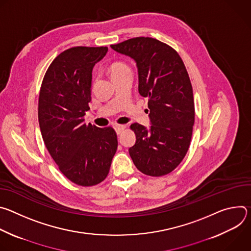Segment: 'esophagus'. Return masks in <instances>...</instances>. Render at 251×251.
<instances>
[{"label": "esophagus", "mask_w": 251, "mask_h": 251, "mask_svg": "<svg viewBox=\"0 0 251 251\" xmlns=\"http://www.w3.org/2000/svg\"><path fill=\"white\" fill-rule=\"evenodd\" d=\"M114 128H115L116 133H117V134H120V133L125 129V125H119V124H117V125L114 126Z\"/></svg>", "instance_id": "1"}]
</instances>
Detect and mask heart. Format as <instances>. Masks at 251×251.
I'll return each instance as SVG.
<instances>
[{
    "instance_id": "obj_1",
    "label": "heart",
    "mask_w": 251,
    "mask_h": 251,
    "mask_svg": "<svg viewBox=\"0 0 251 251\" xmlns=\"http://www.w3.org/2000/svg\"><path fill=\"white\" fill-rule=\"evenodd\" d=\"M127 70H130V67L127 63H125L123 61H116V62L112 63L110 66V73H111L112 77L117 76V75L125 73V71H127Z\"/></svg>"
}]
</instances>
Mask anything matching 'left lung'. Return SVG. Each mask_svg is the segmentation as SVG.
Wrapping results in <instances>:
<instances>
[{"mask_svg": "<svg viewBox=\"0 0 251 251\" xmlns=\"http://www.w3.org/2000/svg\"><path fill=\"white\" fill-rule=\"evenodd\" d=\"M136 61L139 93L148 97L151 128L130 126L136 143L129 149L136 168L161 176L174 171L185 158L195 123L192 83L178 53L153 38L139 37L110 46Z\"/></svg>", "mask_w": 251, "mask_h": 251, "instance_id": "obj_1", "label": "left lung"}]
</instances>
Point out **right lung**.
Returning a JSON list of instances; mask_svg holds the SVG:
<instances>
[{"label":"right lung","mask_w":251,"mask_h":251,"mask_svg":"<svg viewBox=\"0 0 251 251\" xmlns=\"http://www.w3.org/2000/svg\"><path fill=\"white\" fill-rule=\"evenodd\" d=\"M107 47H75L49 66L39 96V123L46 147L73 183L95 186L105 180L116 153L115 130L84 122L91 101L92 69Z\"/></svg>","instance_id":"1"}]
</instances>
